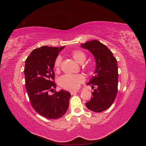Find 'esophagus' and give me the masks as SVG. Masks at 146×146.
Here are the masks:
<instances>
[{"mask_svg": "<svg viewBox=\"0 0 146 146\" xmlns=\"http://www.w3.org/2000/svg\"><path fill=\"white\" fill-rule=\"evenodd\" d=\"M78 91H70V93L71 94V95H73V94H76V93H77Z\"/></svg>", "mask_w": 146, "mask_h": 146, "instance_id": "esophagus-1", "label": "esophagus"}]
</instances>
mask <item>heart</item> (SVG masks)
<instances>
[{
    "label": "heart",
    "instance_id": "1",
    "mask_svg": "<svg viewBox=\"0 0 146 146\" xmlns=\"http://www.w3.org/2000/svg\"><path fill=\"white\" fill-rule=\"evenodd\" d=\"M70 56L76 62L80 64L84 63L86 60L85 53L79 50H73L70 53ZM61 62H62V58L61 56H58L55 58L54 63V68L55 71L58 72L60 70ZM84 81H85V77L82 74H66L60 78L59 84L61 87L66 90H77L80 87V84L83 83Z\"/></svg>",
    "mask_w": 146,
    "mask_h": 146
}]
</instances>
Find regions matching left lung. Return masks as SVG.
<instances>
[{
    "instance_id": "1",
    "label": "left lung",
    "mask_w": 146,
    "mask_h": 146,
    "mask_svg": "<svg viewBox=\"0 0 146 146\" xmlns=\"http://www.w3.org/2000/svg\"><path fill=\"white\" fill-rule=\"evenodd\" d=\"M81 47L90 51L96 60L94 76L87 84L96 88L91 100L86 103L91 111L100 113L111 107L117 95L118 68L117 60L105 45L98 40L81 44Z\"/></svg>"
}]
</instances>
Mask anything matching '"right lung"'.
<instances>
[{
  "label": "right lung",
  "mask_w": 146,
  "mask_h": 146,
  "mask_svg": "<svg viewBox=\"0 0 146 146\" xmlns=\"http://www.w3.org/2000/svg\"><path fill=\"white\" fill-rule=\"evenodd\" d=\"M64 47H39L31 52L25 60V88L30 103L35 111L47 119L62 117L69 107V92L54 91L56 85L54 82V63ZM51 92L54 94L51 95Z\"/></svg>",
  "instance_id": "1"
}]
</instances>
